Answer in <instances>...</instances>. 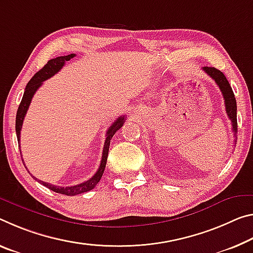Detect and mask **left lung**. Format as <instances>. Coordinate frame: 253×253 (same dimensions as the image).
I'll return each instance as SVG.
<instances>
[{
  "instance_id": "8db88e82",
  "label": "left lung",
  "mask_w": 253,
  "mask_h": 253,
  "mask_svg": "<svg viewBox=\"0 0 253 253\" xmlns=\"http://www.w3.org/2000/svg\"><path fill=\"white\" fill-rule=\"evenodd\" d=\"M203 71L214 80L215 83L218 85L220 92H222L223 98H224V102H225L226 114L228 116V118L231 119L232 130L234 131V137H236V133H238V119H236V100H235L233 90H232L230 83H228V81L226 80L225 75H224L219 70L215 69V67L205 66V67H203Z\"/></svg>"
}]
</instances>
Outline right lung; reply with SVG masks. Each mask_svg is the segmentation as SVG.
<instances>
[{"label":"right lung","instance_id":"add662e5","mask_svg":"<svg viewBox=\"0 0 253 253\" xmlns=\"http://www.w3.org/2000/svg\"><path fill=\"white\" fill-rule=\"evenodd\" d=\"M74 56H75V54H70L67 56H59V57L50 59V61H48L46 65L43 66L42 70L38 71L37 73L33 76V79L28 82L26 90H25V93H23L22 100H21V102H20V106L18 108L17 118H15V131H17L18 143H20V131H21V128H22L23 119H25L27 110L30 106V102H31V100H33V97L36 93V91H37L39 87L42 86L43 81H46V80L51 78V76H54L56 73H57V72L61 71V69L64 66V64H65L66 62H69L71 58L74 57ZM125 120H126L125 116H122V117H119L117 120H116V122L109 127V129L107 130V135H106L107 137H106L105 146H103L102 159H101V162H100L99 169L97 172H95L93 177L90 178L89 180H86L85 182L75 184V186H72V187H58V186H55V184H50L48 182H43V181H42V180H38L37 178H35L34 175H33V178L37 180L39 183H42L45 187H47L48 189L57 192V194H63L66 196H75V195L82 194V192H86V191L92 190L95 186H97L98 182L100 181V179H101V177H102L103 171H105L107 159H108V152H109L110 141H111L112 136L116 134V131L122 128L124 123H125ZM20 154H21V151H20Z\"/></svg>","mask_w":253,"mask_h":253}]
</instances>
